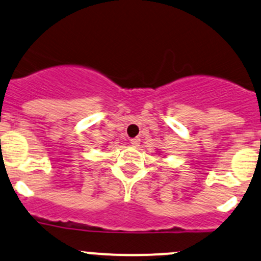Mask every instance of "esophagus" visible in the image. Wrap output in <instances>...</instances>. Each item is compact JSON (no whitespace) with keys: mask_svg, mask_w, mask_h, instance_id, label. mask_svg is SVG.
Listing matches in <instances>:
<instances>
[{"mask_svg":"<svg viewBox=\"0 0 261 261\" xmlns=\"http://www.w3.org/2000/svg\"><path fill=\"white\" fill-rule=\"evenodd\" d=\"M130 144L133 145L134 147H138L139 145H140V139H138V138H135V139H131V140H130Z\"/></svg>","mask_w":261,"mask_h":261,"instance_id":"1","label":"esophagus"}]
</instances>
